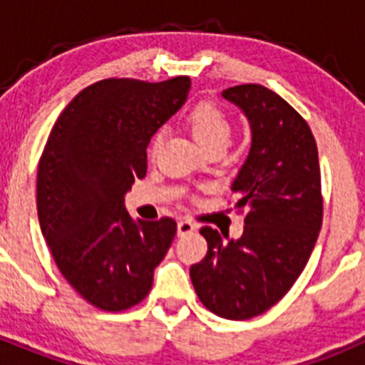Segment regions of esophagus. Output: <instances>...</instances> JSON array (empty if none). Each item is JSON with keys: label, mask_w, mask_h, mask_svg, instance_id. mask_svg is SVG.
Here are the masks:
<instances>
[{"label": "esophagus", "mask_w": 365, "mask_h": 365, "mask_svg": "<svg viewBox=\"0 0 365 365\" xmlns=\"http://www.w3.org/2000/svg\"><path fill=\"white\" fill-rule=\"evenodd\" d=\"M195 230V225H193L192 221H188V219H180L179 222H177V235H188L192 234V232Z\"/></svg>", "instance_id": "obj_1"}]
</instances>
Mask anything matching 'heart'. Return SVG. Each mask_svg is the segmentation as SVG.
Here are the masks:
<instances>
[{
  "instance_id": "obj_1",
  "label": "heart",
  "mask_w": 365,
  "mask_h": 365,
  "mask_svg": "<svg viewBox=\"0 0 365 365\" xmlns=\"http://www.w3.org/2000/svg\"><path fill=\"white\" fill-rule=\"evenodd\" d=\"M186 122H188L190 130H192L193 137L205 148L206 151L210 150H227L228 144L232 143L234 137V124H232L230 117L222 111L219 106L210 104V102H202L195 108L190 109L186 115ZM164 140V130H157L151 137L150 143V155L155 157L159 153L160 146Z\"/></svg>"
}]
</instances>
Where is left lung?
<instances>
[{
    "instance_id": "1",
    "label": "left lung",
    "mask_w": 365,
    "mask_h": 365,
    "mask_svg": "<svg viewBox=\"0 0 365 365\" xmlns=\"http://www.w3.org/2000/svg\"><path fill=\"white\" fill-rule=\"evenodd\" d=\"M222 96L247 115L252 146L232 182L234 210L245 214L240 240L201 228L208 243L190 278L208 311L227 320L263 314L291 291L307 265L324 217L318 148L305 118L259 83Z\"/></svg>"
}]
</instances>
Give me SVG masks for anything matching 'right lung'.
Masks as SVG:
<instances>
[{"mask_svg":"<svg viewBox=\"0 0 365 365\" xmlns=\"http://www.w3.org/2000/svg\"><path fill=\"white\" fill-rule=\"evenodd\" d=\"M188 76L106 78L71 100L38 164L41 234L74 291L120 312L143 302L177 234L172 217L135 221L124 195L148 170L150 138L185 104Z\"/></svg>","mask_w":365,"mask_h":365,"instance_id":"obj_1","label":"right lung"}]
</instances>
